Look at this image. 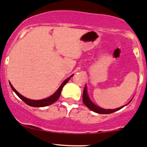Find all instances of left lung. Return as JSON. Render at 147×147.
I'll return each instance as SVG.
<instances>
[{
	"label": "left lung",
	"instance_id": "8db88e82",
	"mask_svg": "<svg viewBox=\"0 0 147 147\" xmlns=\"http://www.w3.org/2000/svg\"><path fill=\"white\" fill-rule=\"evenodd\" d=\"M82 100H83L84 104L86 106L88 109H90L91 110L93 111V112L98 113V114H111V113H113L116 111L119 110V109H121V108H123V107H121L119 108H117V109H103V108H101L100 107H98L97 105L94 104L92 101L90 100L89 97L88 96V93H87V89H86V86H85L84 89V92H83V98H82ZM131 100L129 102L128 104H129Z\"/></svg>",
	"mask_w": 147,
	"mask_h": 147
}]
</instances>
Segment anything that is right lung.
Segmentation results:
<instances>
[{"label":"right lung","instance_id":"add662e5","mask_svg":"<svg viewBox=\"0 0 147 147\" xmlns=\"http://www.w3.org/2000/svg\"><path fill=\"white\" fill-rule=\"evenodd\" d=\"M72 76H73V75H71V76L70 77H68L67 79H66L65 81L63 82L62 84L61 85L60 87L58 88L57 91H56L55 93H54V94L52 95V96H51L49 98H45V99L39 100H30V99H28V98L24 97V96H22V95H21L20 93H19V92H17V91H16V89L14 88L13 86H12V85L11 84L10 82H9V85H10L12 89L13 90V91L15 92L16 94H17V96H19V98H20V99H22V100H23L24 102L26 103V104L28 105L31 106V107H46V106L50 105L53 104V103L55 102L58 99H59V97H60L61 92V91H62L63 87L65 86V84L67 83V82H68L69 80H70V77H72Z\"/></svg>","mask_w":147,"mask_h":147}]
</instances>
